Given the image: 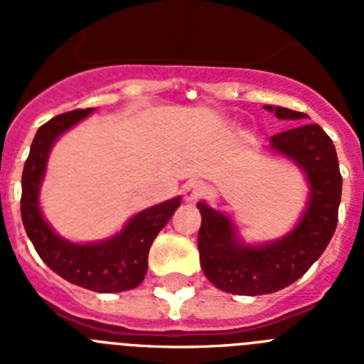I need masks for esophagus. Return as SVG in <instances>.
Wrapping results in <instances>:
<instances>
[{"label": "esophagus", "instance_id": "esophagus-1", "mask_svg": "<svg viewBox=\"0 0 364 364\" xmlns=\"http://www.w3.org/2000/svg\"><path fill=\"white\" fill-rule=\"evenodd\" d=\"M205 191H208V186H205L204 182H200V180H189V182L184 184V188H182L184 198L188 202L198 200L202 195H205Z\"/></svg>", "mask_w": 364, "mask_h": 364}]
</instances>
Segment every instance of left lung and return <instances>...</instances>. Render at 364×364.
Returning <instances> with one entry per match:
<instances>
[{
    "mask_svg": "<svg viewBox=\"0 0 364 364\" xmlns=\"http://www.w3.org/2000/svg\"><path fill=\"white\" fill-rule=\"evenodd\" d=\"M281 120H306L304 112L264 105ZM269 149L301 167L308 180V204L297 226L268 244H244L228 215L198 202L202 224L198 253L204 275L233 295L279 291L302 277L323 255L336 233L343 176L336 146L317 124H301L269 138Z\"/></svg>",
    "mask_w": 364,
    "mask_h": 364,
    "instance_id": "left-lung-1",
    "label": "left lung"
}]
</instances>
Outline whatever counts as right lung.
Wrapping results in <instances>:
<instances>
[{
  "label": "right lung",
  "mask_w": 364,
  "mask_h": 364,
  "mask_svg": "<svg viewBox=\"0 0 364 364\" xmlns=\"http://www.w3.org/2000/svg\"><path fill=\"white\" fill-rule=\"evenodd\" d=\"M92 111L95 109L63 112L38 129L21 176V220L38 255L60 277L98 294H117L133 290L144 281L151 244L182 198L175 197L140 211L120 233L100 242L76 244L60 237L41 215L40 186L54 142Z\"/></svg>",
  "instance_id": "right-lung-1"
}]
</instances>
